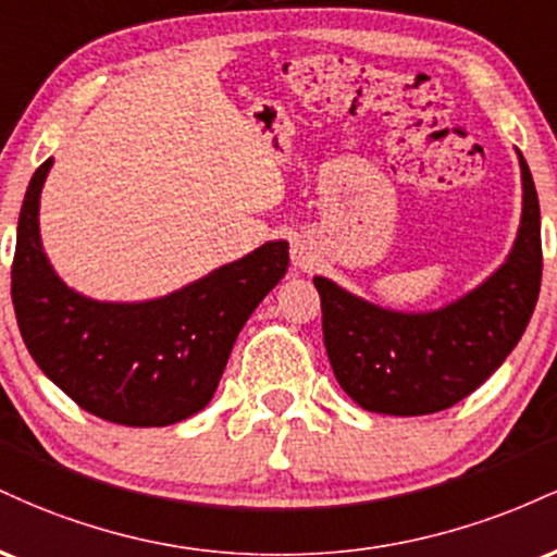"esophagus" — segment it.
Listing matches in <instances>:
<instances>
[{"label":"esophagus","mask_w":557,"mask_h":557,"mask_svg":"<svg viewBox=\"0 0 557 557\" xmlns=\"http://www.w3.org/2000/svg\"><path fill=\"white\" fill-rule=\"evenodd\" d=\"M293 264H296L298 270H314L317 251L311 248L309 240H296V246H293Z\"/></svg>","instance_id":"34e87169"}]
</instances>
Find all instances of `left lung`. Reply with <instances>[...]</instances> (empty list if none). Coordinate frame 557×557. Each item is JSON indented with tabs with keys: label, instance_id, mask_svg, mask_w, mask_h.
Wrapping results in <instances>:
<instances>
[{
	"label": "left lung",
	"instance_id": "1",
	"mask_svg": "<svg viewBox=\"0 0 557 557\" xmlns=\"http://www.w3.org/2000/svg\"><path fill=\"white\" fill-rule=\"evenodd\" d=\"M521 222L490 277L440 309L398 311L317 274L322 332L337 382L361 408L424 417L471 395L521 341L542 283L540 198L527 159Z\"/></svg>",
	"mask_w": 557,
	"mask_h": 557
}]
</instances>
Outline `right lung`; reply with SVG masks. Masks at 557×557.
Here are the masks:
<instances>
[{
  "instance_id": "1",
  "label": "right lung",
  "mask_w": 557,
  "mask_h": 557,
  "mask_svg": "<svg viewBox=\"0 0 557 557\" xmlns=\"http://www.w3.org/2000/svg\"><path fill=\"white\" fill-rule=\"evenodd\" d=\"M54 159L30 177L17 220L12 304L25 348L94 417L170 426L212 400L235 337L285 277L287 240H267L168 296L96 300L54 272L38 209Z\"/></svg>"
}]
</instances>
